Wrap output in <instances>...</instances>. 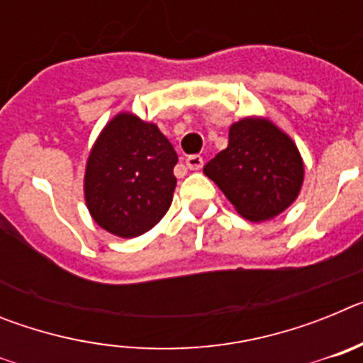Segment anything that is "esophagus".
<instances>
[{
    "label": "esophagus",
    "mask_w": 363,
    "mask_h": 363,
    "mask_svg": "<svg viewBox=\"0 0 363 363\" xmlns=\"http://www.w3.org/2000/svg\"><path fill=\"white\" fill-rule=\"evenodd\" d=\"M185 165H187L191 171H200L201 167H203V158H201L200 154H192V156H189V158L185 160Z\"/></svg>",
    "instance_id": "34e87169"
}]
</instances>
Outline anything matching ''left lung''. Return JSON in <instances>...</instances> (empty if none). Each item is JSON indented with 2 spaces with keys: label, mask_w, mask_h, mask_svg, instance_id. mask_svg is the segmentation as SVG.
<instances>
[{
  "label": "left lung",
  "mask_w": 363,
  "mask_h": 363,
  "mask_svg": "<svg viewBox=\"0 0 363 363\" xmlns=\"http://www.w3.org/2000/svg\"><path fill=\"white\" fill-rule=\"evenodd\" d=\"M203 172L251 221L284 213L303 184L298 147L265 118H243L230 125L229 145L203 167Z\"/></svg>",
  "instance_id": "8db88e82"
}]
</instances>
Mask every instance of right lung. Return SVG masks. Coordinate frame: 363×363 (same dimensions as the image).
<instances>
[{
    "mask_svg": "<svg viewBox=\"0 0 363 363\" xmlns=\"http://www.w3.org/2000/svg\"><path fill=\"white\" fill-rule=\"evenodd\" d=\"M178 154L154 123L130 112L112 118L85 169V203L101 229L134 238L152 229L171 207Z\"/></svg>",
    "mask_w": 363,
    "mask_h": 363,
    "instance_id": "obj_1",
    "label": "right lung"
}]
</instances>
